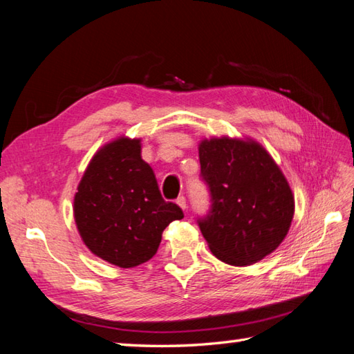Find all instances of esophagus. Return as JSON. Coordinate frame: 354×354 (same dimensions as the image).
Here are the masks:
<instances>
[{
  "label": "esophagus",
  "mask_w": 354,
  "mask_h": 354,
  "mask_svg": "<svg viewBox=\"0 0 354 354\" xmlns=\"http://www.w3.org/2000/svg\"><path fill=\"white\" fill-rule=\"evenodd\" d=\"M176 203H177V204H178V206H180V207H182L183 210H186V209H187V204H186V198L183 197V195H180V197H178V198L176 200Z\"/></svg>",
  "instance_id": "1"
}]
</instances>
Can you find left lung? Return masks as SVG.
<instances>
[{
    "label": "left lung",
    "mask_w": 354,
    "mask_h": 354,
    "mask_svg": "<svg viewBox=\"0 0 354 354\" xmlns=\"http://www.w3.org/2000/svg\"><path fill=\"white\" fill-rule=\"evenodd\" d=\"M198 154L210 209L197 223L212 253L234 266L262 261L285 239L294 216L285 176L254 140L204 139Z\"/></svg>",
    "instance_id": "8db88e82"
}]
</instances>
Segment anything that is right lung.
Returning a JSON list of instances; mask_svg holds the SVG:
<instances>
[{
    "mask_svg": "<svg viewBox=\"0 0 354 354\" xmlns=\"http://www.w3.org/2000/svg\"><path fill=\"white\" fill-rule=\"evenodd\" d=\"M80 236L93 254L121 268H133L156 254L162 232L183 218L165 201L140 139L118 138L92 157L74 197Z\"/></svg>",
    "mask_w": 354,
    "mask_h": 354,
    "instance_id": "add662e5",
    "label": "right lung"
}]
</instances>
